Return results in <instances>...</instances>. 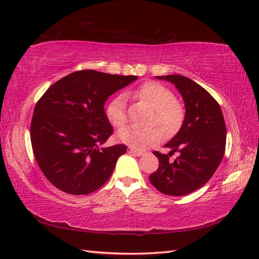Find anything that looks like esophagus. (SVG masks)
I'll return each instance as SVG.
<instances>
[{
    "label": "esophagus",
    "instance_id": "1",
    "mask_svg": "<svg viewBox=\"0 0 259 259\" xmlns=\"http://www.w3.org/2000/svg\"><path fill=\"white\" fill-rule=\"evenodd\" d=\"M129 152L132 154L137 155V156H141V155H144L145 153H147V152H145L144 150H137V149H134V148H130Z\"/></svg>",
    "mask_w": 259,
    "mask_h": 259
}]
</instances>
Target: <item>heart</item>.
I'll use <instances>...</instances> for the list:
<instances>
[{
  "instance_id": "obj_1",
  "label": "heart",
  "mask_w": 259,
  "mask_h": 259,
  "mask_svg": "<svg viewBox=\"0 0 259 259\" xmlns=\"http://www.w3.org/2000/svg\"><path fill=\"white\" fill-rule=\"evenodd\" d=\"M154 108L152 124H158L166 136H174L185 119L184 106L175 99L173 92L157 82H145L130 93ZM106 117L112 127L122 128L127 122L125 97L118 95L106 107ZM119 141L134 148H148L162 140L161 130L154 127L147 130L136 127L123 128L117 134Z\"/></svg>"
}]
</instances>
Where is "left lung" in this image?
Segmentation results:
<instances>
[{"label": "left lung", "mask_w": 259, "mask_h": 259, "mask_svg": "<svg viewBox=\"0 0 259 259\" xmlns=\"http://www.w3.org/2000/svg\"><path fill=\"white\" fill-rule=\"evenodd\" d=\"M175 84L182 94L186 115L181 130L165 145L168 154L154 151L158 168L149 177L161 193L184 196L207 183L220 165L227 143V128L220 105L202 86L186 76H157ZM180 153L174 161L169 156Z\"/></svg>", "instance_id": "left-lung-1"}]
</instances>
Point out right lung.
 I'll return each instance as SVG.
<instances>
[{
    "instance_id": "add662e5",
    "label": "right lung",
    "mask_w": 259,
    "mask_h": 259,
    "mask_svg": "<svg viewBox=\"0 0 259 259\" xmlns=\"http://www.w3.org/2000/svg\"><path fill=\"white\" fill-rule=\"evenodd\" d=\"M137 78L81 70L59 79L39 98L30 141L38 166L55 187L89 195L109 180L127 145L99 149L114 132L104 104Z\"/></svg>"
}]
</instances>
